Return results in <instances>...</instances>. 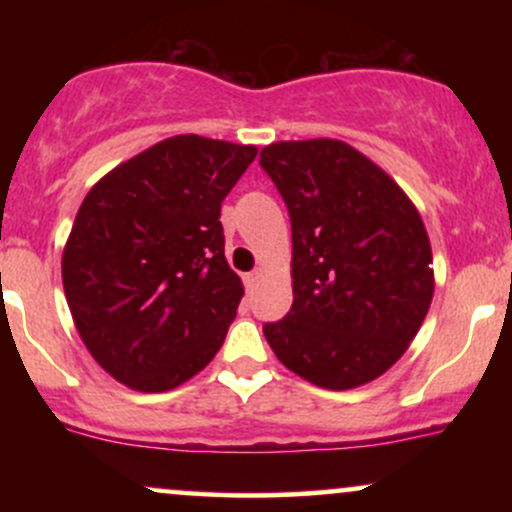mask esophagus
Instances as JSON below:
<instances>
[{"mask_svg":"<svg viewBox=\"0 0 512 512\" xmlns=\"http://www.w3.org/2000/svg\"><path fill=\"white\" fill-rule=\"evenodd\" d=\"M260 276H262V269H255V272L245 274V276H243V281H245V289H248V291L255 289V284H257V281H260Z\"/></svg>","mask_w":512,"mask_h":512,"instance_id":"obj_1","label":"esophagus"}]
</instances>
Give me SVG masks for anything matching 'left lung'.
Segmentation results:
<instances>
[{"label":"left lung","instance_id":"left-lung-1","mask_svg":"<svg viewBox=\"0 0 512 512\" xmlns=\"http://www.w3.org/2000/svg\"><path fill=\"white\" fill-rule=\"evenodd\" d=\"M291 216L293 305L262 327L286 368L325 390L380 378L433 298L424 221L383 168L339 139L264 146Z\"/></svg>","mask_w":512,"mask_h":512}]
</instances>
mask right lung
Masks as SVG:
<instances>
[{"label": "right lung", "instance_id": "obj_1", "mask_svg": "<svg viewBox=\"0 0 512 512\" xmlns=\"http://www.w3.org/2000/svg\"><path fill=\"white\" fill-rule=\"evenodd\" d=\"M255 156V146L180 134L120 163L81 202L64 296L117 383L173 390L221 349L243 298L223 255L221 202Z\"/></svg>", "mask_w": 512, "mask_h": 512}]
</instances>
